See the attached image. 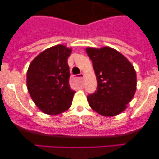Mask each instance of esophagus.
<instances>
[{
  "label": "esophagus",
  "instance_id": "esophagus-1",
  "mask_svg": "<svg viewBox=\"0 0 159 159\" xmlns=\"http://www.w3.org/2000/svg\"><path fill=\"white\" fill-rule=\"evenodd\" d=\"M78 78H80V79L81 80V81H83V78H84V75H83L82 73H81L80 75H78Z\"/></svg>",
  "mask_w": 159,
  "mask_h": 159
}]
</instances>
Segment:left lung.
<instances>
[{
	"label": "left lung",
	"mask_w": 159,
	"mask_h": 159,
	"mask_svg": "<svg viewBox=\"0 0 159 159\" xmlns=\"http://www.w3.org/2000/svg\"><path fill=\"white\" fill-rule=\"evenodd\" d=\"M97 78V90L87 96L91 108L105 117L127 108L136 91V73L129 61L109 47L86 48Z\"/></svg>",
	"instance_id": "1"
}]
</instances>
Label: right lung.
Instances as JSON below:
<instances>
[{"mask_svg":"<svg viewBox=\"0 0 159 159\" xmlns=\"http://www.w3.org/2000/svg\"><path fill=\"white\" fill-rule=\"evenodd\" d=\"M71 49L58 44L37 56L27 72V87L37 106L48 115H58L71 105L75 91L69 85L68 58Z\"/></svg>","mask_w":159,"mask_h":159,"instance_id":"right-lung-1","label":"right lung"}]
</instances>
